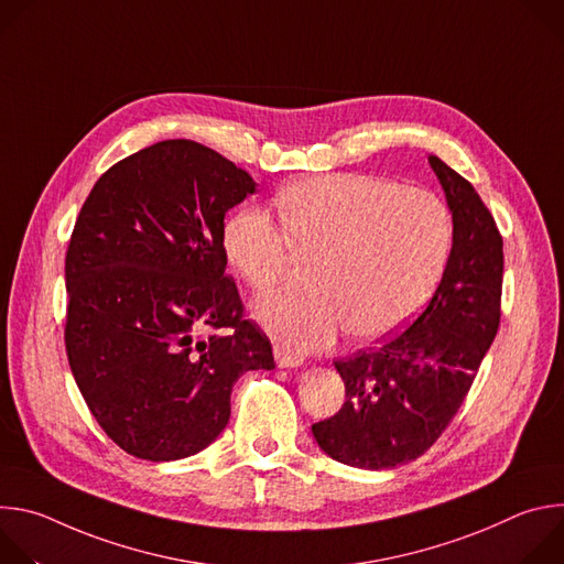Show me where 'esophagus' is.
<instances>
[{
    "instance_id": "34e87169",
    "label": "esophagus",
    "mask_w": 564,
    "mask_h": 564,
    "mask_svg": "<svg viewBox=\"0 0 564 564\" xmlns=\"http://www.w3.org/2000/svg\"><path fill=\"white\" fill-rule=\"evenodd\" d=\"M274 361H276L279 368H296V366L303 364V357L283 348V346H276L274 348Z\"/></svg>"
}]
</instances>
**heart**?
<instances>
[{
  "mask_svg": "<svg viewBox=\"0 0 564 564\" xmlns=\"http://www.w3.org/2000/svg\"><path fill=\"white\" fill-rule=\"evenodd\" d=\"M263 209H238L223 229L231 268L257 292L314 259L305 290L254 307L259 324L296 350L330 346L344 330L379 339L413 318L437 288L453 243L448 207L429 189L364 174H326L288 185Z\"/></svg>",
  "mask_w": 564,
  "mask_h": 564,
  "instance_id": "b5f03b06",
  "label": "heart"
}]
</instances>
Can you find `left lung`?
<instances>
[{
	"label": "left lung",
	"mask_w": 564,
	"mask_h": 564,
	"mask_svg": "<svg viewBox=\"0 0 564 564\" xmlns=\"http://www.w3.org/2000/svg\"><path fill=\"white\" fill-rule=\"evenodd\" d=\"M429 163L453 214L442 281L411 328L335 361L341 411L312 424L321 451L357 468H394L424 455L446 431L500 326L502 236L473 185L437 155Z\"/></svg>",
	"instance_id": "1"
}]
</instances>
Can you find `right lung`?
<instances>
[{"mask_svg":"<svg viewBox=\"0 0 564 564\" xmlns=\"http://www.w3.org/2000/svg\"><path fill=\"white\" fill-rule=\"evenodd\" d=\"M254 192L214 149L163 140L107 170L79 209L64 265L68 366L133 457L207 448L229 422L236 379L274 368L225 274V214Z\"/></svg>","mask_w":564,"mask_h":564,"instance_id":"right-lung-1","label":"right lung"}]
</instances>
